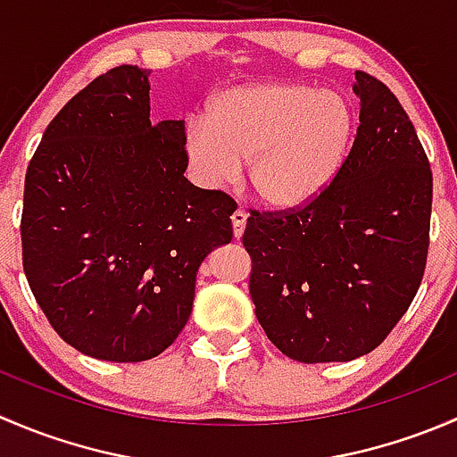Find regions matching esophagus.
<instances>
[{
    "mask_svg": "<svg viewBox=\"0 0 457 457\" xmlns=\"http://www.w3.org/2000/svg\"><path fill=\"white\" fill-rule=\"evenodd\" d=\"M245 223H247V212L238 207L237 212L232 214V228H234V237L241 238L243 232H245Z\"/></svg>",
    "mask_w": 457,
    "mask_h": 457,
    "instance_id": "34e87169",
    "label": "esophagus"
}]
</instances>
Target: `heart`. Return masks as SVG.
<instances>
[{
    "label": "heart",
    "instance_id": "1",
    "mask_svg": "<svg viewBox=\"0 0 457 457\" xmlns=\"http://www.w3.org/2000/svg\"><path fill=\"white\" fill-rule=\"evenodd\" d=\"M345 95L310 84H254L219 92L207 119L186 128V152L207 186H223L247 163L265 205L287 210L316 199L343 170L356 137Z\"/></svg>",
    "mask_w": 457,
    "mask_h": 457
}]
</instances>
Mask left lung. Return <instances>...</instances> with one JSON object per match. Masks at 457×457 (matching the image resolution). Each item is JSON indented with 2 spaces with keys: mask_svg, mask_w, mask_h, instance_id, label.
<instances>
[{
  "mask_svg": "<svg viewBox=\"0 0 457 457\" xmlns=\"http://www.w3.org/2000/svg\"><path fill=\"white\" fill-rule=\"evenodd\" d=\"M361 126L338 177L305 205L250 210L243 245L267 338L298 362L373 352L422 283L433 174L411 119L380 79L356 71Z\"/></svg>",
  "mask_w": 457,
  "mask_h": 457,
  "instance_id": "left-lung-1",
  "label": "left lung"
}]
</instances>
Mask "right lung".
<instances>
[{"mask_svg":"<svg viewBox=\"0 0 457 457\" xmlns=\"http://www.w3.org/2000/svg\"><path fill=\"white\" fill-rule=\"evenodd\" d=\"M147 75L117 66L90 81L26 170L32 296L71 347L99 361L165 352L192 314L203 258L232 241L237 201L183 177L186 121H150Z\"/></svg>","mask_w":457,"mask_h":457,"instance_id":"obj_1","label":"right lung"}]
</instances>
